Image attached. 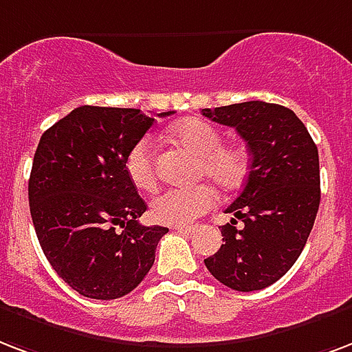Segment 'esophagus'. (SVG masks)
Instances as JSON below:
<instances>
[{"label": "esophagus", "instance_id": "34e87169", "mask_svg": "<svg viewBox=\"0 0 352 352\" xmlns=\"http://www.w3.org/2000/svg\"><path fill=\"white\" fill-rule=\"evenodd\" d=\"M177 232H181V234H194L195 229L194 227H175Z\"/></svg>", "mask_w": 352, "mask_h": 352}]
</instances>
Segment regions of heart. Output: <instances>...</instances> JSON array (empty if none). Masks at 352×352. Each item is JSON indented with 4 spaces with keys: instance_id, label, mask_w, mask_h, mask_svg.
Here are the masks:
<instances>
[{
    "instance_id": "obj_1",
    "label": "heart",
    "mask_w": 352,
    "mask_h": 352,
    "mask_svg": "<svg viewBox=\"0 0 352 352\" xmlns=\"http://www.w3.org/2000/svg\"><path fill=\"white\" fill-rule=\"evenodd\" d=\"M173 140L197 155V173L205 175L221 192H230L245 181L249 155L240 144H223V134L210 122L201 118H184L170 127ZM125 173L134 186L151 192L157 186L155 142L146 136L129 149ZM214 192L206 184L190 188H166L151 201V216L164 225H190L210 210Z\"/></svg>"
}]
</instances>
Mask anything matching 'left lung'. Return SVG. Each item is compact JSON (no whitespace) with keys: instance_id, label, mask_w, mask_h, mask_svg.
Masks as SVG:
<instances>
[{"instance_id":"1","label":"left lung","mask_w":352,"mask_h":352,"mask_svg":"<svg viewBox=\"0 0 352 352\" xmlns=\"http://www.w3.org/2000/svg\"><path fill=\"white\" fill-rule=\"evenodd\" d=\"M212 122L234 127L251 153L241 194L227 206L223 243L205 258L219 283L238 292L264 289L288 273L318 216L319 155L305 123L283 104L245 101L203 109ZM236 219L244 227H235Z\"/></svg>"}]
</instances>
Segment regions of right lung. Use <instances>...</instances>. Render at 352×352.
<instances>
[{
  "label": "right lung",
  "mask_w": 352,
  "mask_h": 352,
  "mask_svg": "<svg viewBox=\"0 0 352 352\" xmlns=\"http://www.w3.org/2000/svg\"><path fill=\"white\" fill-rule=\"evenodd\" d=\"M153 123L138 109L85 104L47 129L34 153L29 206L40 248L58 277L90 299L133 292L168 232L138 223L147 205L125 173L129 149Z\"/></svg>",
  "instance_id": "obj_1"
}]
</instances>
